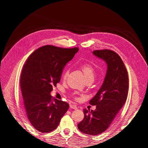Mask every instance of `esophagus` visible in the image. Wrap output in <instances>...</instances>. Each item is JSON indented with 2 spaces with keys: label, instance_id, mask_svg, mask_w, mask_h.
Listing matches in <instances>:
<instances>
[{
  "label": "esophagus",
  "instance_id": "1",
  "mask_svg": "<svg viewBox=\"0 0 148 148\" xmlns=\"http://www.w3.org/2000/svg\"><path fill=\"white\" fill-rule=\"evenodd\" d=\"M70 107L71 109H77V106L74 104H70Z\"/></svg>",
  "mask_w": 148,
  "mask_h": 148
}]
</instances>
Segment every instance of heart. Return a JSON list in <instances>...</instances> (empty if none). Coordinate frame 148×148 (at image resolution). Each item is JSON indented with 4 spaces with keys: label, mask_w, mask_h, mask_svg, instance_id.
<instances>
[{
    "label": "heart",
    "mask_w": 148,
    "mask_h": 148,
    "mask_svg": "<svg viewBox=\"0 0 148 148\" xmlns=\"http://www.w3.org/2000/svg\"><path fill=\"white\" fill-rule=\"evenodd\" d=\"M82 70L84 74V77L85 79H87L89 78H92L94 79L95 77V71L93 67L89 64H85L82 66ZM69 71L66 70L64 74L63 75V78L65 79L66 78L67 75H68Z\"/></svg>",
    "instance_id": "obj_1"
}]
</instances>
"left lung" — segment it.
I'll use <instances>...</instances> for the list:
<instances>
[{
	"label": "left lung",
	"mask_w": 148,
	"mask_h": 148,
	"mask_svg": "<svg viewBox=\"0 0 148 148\" xmlns=\"http://www.w3.org/2000/svg\"><path fill=\"white\" fill-rule=\"evenodd\" d=\"M107 66L101 87L89 101L95 110H83L84 119L78 124L79 130L87 135H97L105 132L124 106L128 91V72L120 57L113 51L104 49L92 52Z\"/></svg>",
	"instance_id": "8db88e82"
}]
</instances>
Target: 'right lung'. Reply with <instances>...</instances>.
Instances as JSON below:
<instances>
[{
  "instance_id": "right-lung-1",
  "label": "right lung",
  "mask_w": 148,
  "mask_h": 148,
  "mask_svg": "<svg viewBox=\"0 0 148 148\" xmlns=\"http://www.w3.org/2000/svg\"><path fill=\"white\" fill-rule=\"evenodd\" d=\"M78 50L44 46L31 53L23 66L20 87L24 108L30 123L40 132L54 130L69 108L67 102L53 99L51 92Z\"/></svg>"
}]
</instances>
